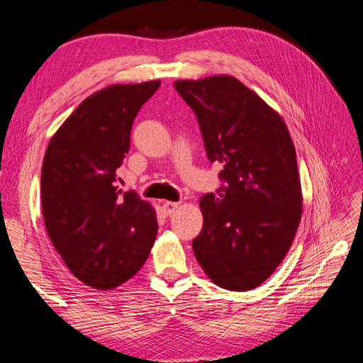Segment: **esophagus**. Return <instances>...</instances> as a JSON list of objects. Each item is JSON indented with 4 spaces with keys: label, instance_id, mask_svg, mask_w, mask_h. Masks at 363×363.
Here are the masks:
<instances>
[{
    "label": "esophagus",
    "instance_id": "1",
    "mask_svg": "<svg viewBox=\"0 0 363 363\" xmlns=\"http://www.w3.org/2000/svg\"><path fill=\"white\" fill-rule=\"evenodd\" d=\"M179 204L180 203H174V201H164L163 204H162V208H163V213L167 215V216H169V215H172L175 211H177V207H179Z\"/></svg>",
    "mask_w": 363,
    "mask_h": 363
}]
</instances>
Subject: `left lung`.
<instances>
[{
	"label": "left lung",
	"mask_w": 363,
	"mask_h": 363,
	"mask_svg": "<svg viewBox=\"0 0 363 363\" xmlns=\"http://www.w3.org/2000/svg\"><path fill=\"white\" fill-rule=\"evenodd\" d=\"M199 119L207 157L223 164L218 194L201 196L195 257L218 286L257 288L289 251L303 212L295 147L281 116L232 75L177 80Z\"/></svg>",
	"instance_id": "1"
}]
</instances>
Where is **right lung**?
<instances>
[{
    "instance_id": "obj_1",
    "label": "right lung",
    "mask_w": 363,
    "mask_h": 363,
    "mask_svg": "<svg viewBox=\"0 0 363 363\" xmlns=\"http://www.w3.org/2000/svg\"><path fill=\"white\" fill-rule=\"evenodd\" d=\"M159 80L112 84L87 96L50 140L40 175L48 236L84 284L115 289L142 268L157 236L148 201L118 191L130 131Z\"/></svg>"
}]
</instances>
